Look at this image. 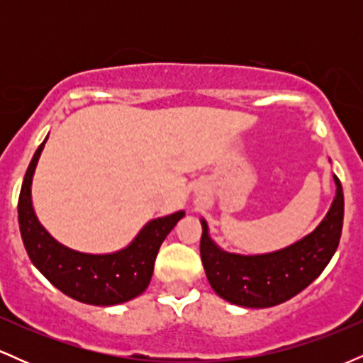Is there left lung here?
Returning a JSON list of instances; mask_svg holds the SVG:
<instances>
[{
	"mask_svg": "<svg viewBox=\"0 0 363 363\" xmlns=\"http://www.w3.org/2000/svg\"><path fill=\"white\" fill-rule=\"evenodd\" d=\"M336 198L326 218L312 234L290 247L261 256H237L220 251L203 220L199 252L213 289L225 301L244 307H273L290 301L311 285L331 261L343 228V189L335 176Z\"/></svg>",
	"mask_w": 363,
	"mask_h": 363,
	"instance_id": "8db88e82",
	"label": "left lung"
}]
</instances>
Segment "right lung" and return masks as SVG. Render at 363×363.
Wrapping results in <instances>:
<instances>
[{"mask_svg":"<svg viewBox=\"0 0 363 363\" xmlns=\"http://www.w3.org/2000/svg\"><path fill=\"white\" fill-rule=\"evenodd\" d=\"M45 140L32 157L18 196L20 234L28 257L56 289L78 302L116 306L138 297L152 280L158 249L184 211L152 220L131 245L114 254L94 256L57 244L39 223L30 199L32 176Z\"/></svg>","mask_w":363,"mask_h":363,"instance_id":"1","label":"right lung"}]
</instances>
